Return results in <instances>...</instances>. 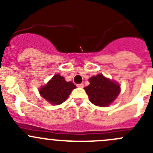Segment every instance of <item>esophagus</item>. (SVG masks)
<instances>
[{
    "label": "esophagus",
    "instance_id": "esophagus-1",
    "mask_svg": "<svg viewBox=\"0 0 153 153\" xmlns=\"http://www.w3.org/2000/svg\"><path fill=\"white\" fill-rule=\"evenodd\" d=\"M77 86H78V87H80V88H83V87H84V84H77Z\"/></svg>",
    "mask_w": 153,
    "mask_h": 153
}]
</instances>
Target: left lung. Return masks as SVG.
<instances>
[{
    "label": "left lung",
    "instance_id": "1",
    "mask_svg": "<svg viewBox=\"0 0 153 153\" xmlns=\"http://www.w3.org/2000/svg\"><path fill=\"white\" fill-rule=\"evenodd\" d=\"M89 85L84 87L89 101L95 106L105 107L112 104L121 92L120 85L102 74L91 77Z\"/></svg>",
    "mask_w": 153,
    "mask_h": 153
}]
</instances>
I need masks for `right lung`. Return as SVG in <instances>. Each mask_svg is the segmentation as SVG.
<instances>
[{
  "label": "right lung",
  "mask_w": 153,
  "mask_h": 153,
  "mask_svg": "<svg viewBox=\"0 0 153 153\" xmlns=\"http://www.w3.org/2000/svg\"><path fill=\"white\" fill-rule=\"evenodd\" d=\"M76 87L72 81H65L61 75H54L46 85L39 89L41 96L52 105H58L67 99L69 94Z\"/></svg>",
  "instance_id": "obj_1"
}]
</instances>
